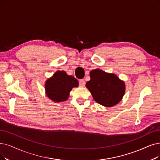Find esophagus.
<instances>
[{"mask_svg": "<svg viewBox=\"0 0 160 160\" xmlns=\"http://www.w3.org/2000/svg\"><path fill=\"white\" fill-rule=\"evenodd\" d=\"M85 85V82L84 79H81L79 81V86L80 87H84Z\"/></svg>", "mask_w": 160, "mask_h": 160, "instance_id": "esophagus-1", "label": "esophagus"}]
</instances>
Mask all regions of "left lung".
I'll list each match as a JSON object with an SVG mask.
<instances>
[{
	"instance_id": "left-lung-1",
	"label": "left lung",
	"mask_w": 160,
	"mask_h": 160,
	"mask_svg": "<svg viewBox=\"0 0 160 160\" xmlns=\"http://www.w3.org/2000/svg\"><path fill=\"white\" fill-rule=\"evenodd\" d=\"M90 77L91 80L87 82L86 87L98 103L112 107L122 99L125 90V83L117 75L97 69L92 70Z\"/></svg>"
}]
</instances>
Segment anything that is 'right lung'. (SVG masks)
<instances>
[{
	"label": "right lung",
	"instance_id": "1",
	"mask_svg": "<svg viewBox=\"0 0 160 160\" xmlns=\"http://www.w3.org/2000/svg\"><path fill=\"white\" fill-rule=\"evenodd\" d=\"M78 85V81L74 77L63 71H58L46 81L45 90L50 99L59 102L66 100L72 88Z\"/></svg>",
	"mask_w": 160,
	"mask_h": 160
}]
</instances>
